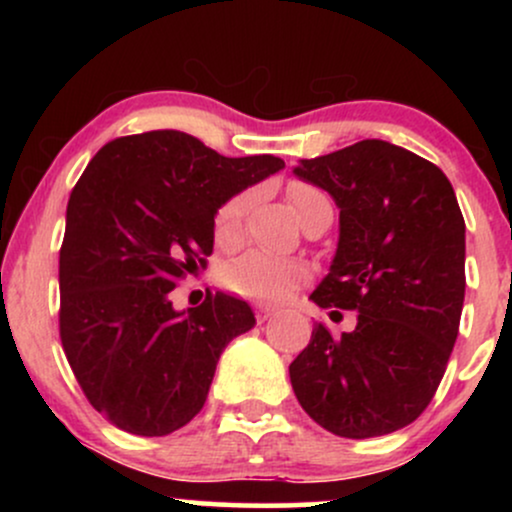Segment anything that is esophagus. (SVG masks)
<instances>
[{"mask_svg": "<svg viewBox=\"0 0 512 512\" xmlns=\"http://www.w3.org/2000/svg\"><path fill=\"white\" fill-rule=\"evenodd\" d=\"M255 310H257V320L260 322H264V320H269V317H272L276 310L272 308V305H264V303H260V305H255Z\"/></svg>", "mask_w": 512, "mask_h": 512, "instance_id": "34e87169", "label": "esophagus"}]
</instances>
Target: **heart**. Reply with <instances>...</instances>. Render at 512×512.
<instances>
[{"label": "heart", "mask_w": 512, "mask_h": 512, "mask_svg": "<svg viewBox=\"0 0 512 512\" xmlns=\"http://www.w3.org/2000/svg\"><path fill=\"white\" fill-rule=\"evenodd\" d=\"M291 207L296 209L298 219L308 223L322 204H330L325 192L310 182L293 180L286 187ZM250 207V192H238L228 197L216 209L214 216V240L221 248H236L243 238L245 211ZM310 276V267L296 257H276L262 250H250L233 260L223 272V281L238 296L252 301H284Z\"/></svg>", "instance_id": "obj_1"}]
</instances>
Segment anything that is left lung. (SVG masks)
Here are the masks:
<instances>
[{"mask_svg":"<svg viewBox=\"0 0 512 512\" xmlns=\"http://www.w3.org/2000/svg\"><path fill=\"white\" fill-rule=\"evenodd\" d=\"M298 178L332 195L339 248L310 298L354 310V332L313 327L289 366L301 407L342 438H375L419 419L460 332L464 219L436 163L380 139L303 158Z\"/></svg>","mask_w":512,"mask_h":512,"instance_id":"obj_1","label":"left lung"}]
</instances>
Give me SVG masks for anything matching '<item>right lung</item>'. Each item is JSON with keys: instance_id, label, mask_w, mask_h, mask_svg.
<instances>
[{"instance_id": "1", "label": "right lung", "mask_w": 512, "mask_h": 512, "mask_svg": "<svg viewBox=\"0 0 512 512\" xmlns=\"http://www.w3.org/2000/svg\"><path fill=\"white\" fill-rule=\"evenodd\" d=\"M281 168L178 129L117 137L91 158L67 204L60 339L81 392L117 428L168 436L202 411L221 351L255 315L221 291L175 313L168 293L207 267L216 209Z\"/></svg>"}]
</instances>
